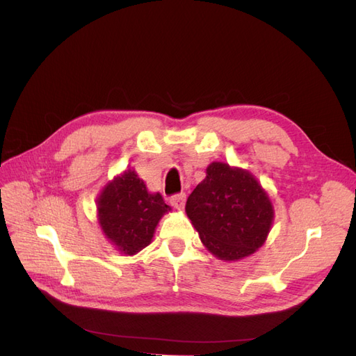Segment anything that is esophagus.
I'll return each mask as SVG.
<instances>
[{"mask_svg":"<svg viewBox=\"0 0 356 356\" xmlns=\"http://www.w3.org/2000/svg\"><path fill=\"white\" fill-rule=\"evenodd\" d=\"M169 202L174 208L182 209V208H184V204H186V193H177V195L170 196Z\"/></svg>","mask_w":356,"mask_h":356,"instance_id":"obj_1","label":"esophagus"}]
</instances>
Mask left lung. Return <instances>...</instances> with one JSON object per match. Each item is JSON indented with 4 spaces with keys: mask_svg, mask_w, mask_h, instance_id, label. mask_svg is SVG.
<instances>
[{
    "mask_svg": "<svg viewBox=\"0 0 356 356\" xmlns=\"http://www.w3.org/2000/svg\"><path fill=\"white\" fill-rule=\"evenodd\" d=\"M186 211L203 245L225 261L254 254L273 221L272 203L257 179L220 161L208 166Z\"/></svg>",
    "mask_w": 356,
    "mask_h": 356,
    "instance_id": "left-lung-1",
    "label": "left lung"
}]
</instances>
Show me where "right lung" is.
<instances>
[{"label": "right lung", "mask_w": 356, "mask_h": 356, "mask_svg": "<svg viewBox=\"0 0 356 356\" xmlns=\"http://www.w3.org/2000/svg\"><path fill=\"white\" fill-rule=\"evenodd\" d=\"M170 211L160 193H148L134 170H126L104 188L98 199L99 224L113 245L126 255L152 242L161 215Z\"/></svg>", "instance_id": "add662e5"}]
</instances>
